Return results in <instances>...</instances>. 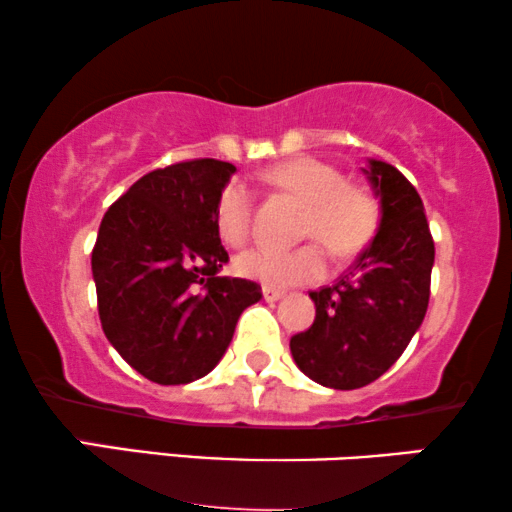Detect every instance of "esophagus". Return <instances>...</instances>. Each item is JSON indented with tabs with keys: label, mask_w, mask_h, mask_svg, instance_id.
I'll use <instances>...</instances> for the list:
<instances>
[{
	"label": "esophagus",
	"mask_w": 512,
	"mask_h": 512,
	"mask_svg": "<svg viewBox=\"0 0 512 512\" xmlns=\"http://www.w3.org/2000/svg\"><path fill=\"white\" fill-rule=\"evenodd\" d=\"M286 291L284 289H275V286H263V298L268 300V303H275V300L284 298Z\"/></svg>",
	"instance_id": "34e87169"
}]
</instances>
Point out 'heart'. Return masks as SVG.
Returning <instances> with one entry per match:
<instances>
[{"label": "heart", "mask_w": 512, "mask_h": 512, "mask_svg": "<svg viewBox=\"0 0 512 512\" xmlns=\"http://www.w3.org/2000/svg\"><path fill=\"white\" fill-rule=\"evenodd\" d=\"M261 181L275 191L303 202L300 235L317 237L335 258L359 254L380 228V202L368 188L347 184L340 170L317 158H293L261 172ZM249 188L240 181L223 186L216 200V230L230 247H240L251 226ZM237 272L268 286H291L324 275L326 261L319 244L296 249L254 247L237 256Z\"/></svg>", "instance_id": "b5f03b06"}]
</instances>
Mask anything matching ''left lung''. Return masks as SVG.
I'll return each instance as SVG.
<instances>
[{
	"label": "left lung",
	"mask_w": 512,
	"mask_h": 512,
	"mask_svg": "<svg viewBox=\"0 0 512 512\" xmlns=\"http://www.w3.org/2000/svg\"><path fill=\"white\" fill-rule=\"evenodd\" d=\"M363 172L380 198L377 235L349 275L310 293L317 317L291 338L296 366L342 391L375 382L405 352L429 307L436 256L415 186L382 160L370 158Z\"/></svg>",
	"instance_id": "1"
}]
</instances>
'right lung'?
<instances>
[{"label":"right lung","instance_id":"obj_1","mask_svg":"<svg viewBox=\"0 0 512 512\" xmlns=\"http://www.w3.org/2000/svg\"><path fill=\"white\" fill-rule=\"evenodd\" d=\"M235 165L198 158L153 170L107 209L93 249L102 331L156 384H188L214 370L237 319L261 286L219 277L228 251L216 200Z\"/></svg>","mask_w":512,"mask_h":512}]
</instances>
